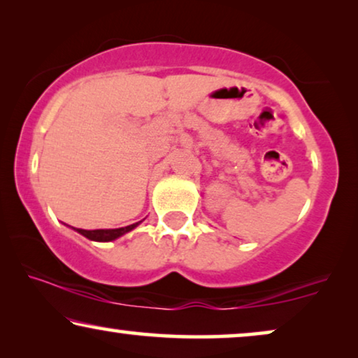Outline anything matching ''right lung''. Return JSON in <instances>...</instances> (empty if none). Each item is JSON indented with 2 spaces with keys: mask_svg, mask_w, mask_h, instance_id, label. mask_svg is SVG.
Listing matches in <instances>:
<instances>
[{
  "mask_svg": "<svg viewBox=\"0 0 358 358\" xmlns=\"http://www.w3.org/2000/svg\"><path fill=\"white\" fill-rule=\"evenodd\" d=\"M136 225H139V222L136 224H131L128 227H122V229H108V230H84V229H76L80 235H84L85 238L89 240H94V241H112L115 238H118V236H122L127 234V231L133 230Z\"/></svg>",
  "mask_w": 358,
  "mask_h": 358,
  "instance_id": "right-lung-1",
  "label": "right lung"
}]
</instances>
